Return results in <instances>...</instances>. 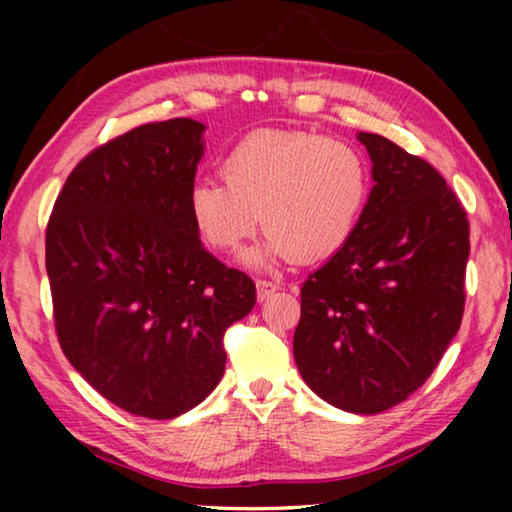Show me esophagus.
<instances>
[{
  "label": "esophagus",
  "instance_id": "obj_1",
  "mask_svg": "<svg viewBox=\"0 0 512 512\" xmlns=\"http://www.w3.org/2000/svg\"><path fill=\"white\" fill-rule=\"evenodd\" d=\"M277 289H280V284H275L271 280H257V300L259 302L268 300Z\"/></svg>",
  "mask_w": 512,
  "mask_h": 512
}]
</instances>
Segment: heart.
I'll use <instances>...</instances> for the list:
<instances>
[{"instance_id": "b5f03b06", "label": "heart", "mask_w": 512, "mask_h": 512, "mask_svg": "<svg viewBox=\"0 0 512 512\" xmlns=\"http://www.w3.org/2000/svg\"><path fill=\"white\" fill-rule=\"evenodd\" d=\"M219 180H196L187 212L207 248L232 253L262 223L264 241L244 262L266 268L287 259L318 262L348 244L370 198L361 149L302 131H257L223 155Z\"/></svg>"}]
</instances>
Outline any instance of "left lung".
Wrapping results in <instances>:
<instances>
[{"label": "left lung", "mask_w": 512, "mask_h": 512, "mask_svg": "<svg viewBox=\"0 0 512 512\" xmlns=\"http://www.w3.org/2000/svg\"><path fill=\"white\" fill-rule=\"evenodd\" d=\"M357 140L375 185L352 239L302 284L293 357L327 404L372 415L418 391L461 327L470 223L429 162Z\"/></svg>", "instance_id": "8db88e82"}]
</instances>
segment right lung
I'll return each mask as SVG.
<instances>
[{
  "label": "right lung",
  "mask_w": 512,
  "mask_h": 512,
  "mask_svg": "<svg viewBox=\"0 0 512 512\" xmlns=\"http://www.w3.org/2000/svg\"><path fill=\"white\" fill-rule=\"evenodd\" d=\"M205 126H137L76 164L47 225V275L67 361L108 402L171 420L225 370L223 334L255 282L201 244L187 192Z\"/></svg>",
  "instance_id": "add662e5"
}]
</instances>
